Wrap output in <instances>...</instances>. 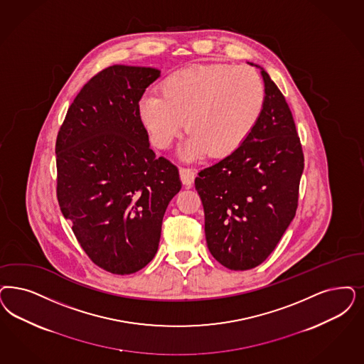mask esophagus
I'll return each mask as SVG.
<instances>
[{"mask_svg": "<svg viewBox=\"0 0 364 364\" xmlns=\"http://www.w3.org/2000/svg\"><path fill=\"white\" fill-rule=\"evenodd\" d=\"M180 178H181V183L187 187H191L195 181V172L189 168H180Z\"/></svg>", "mask_w": 364, "mask_h": 364, "instance_id": "esophagus-1", "label": "esophagus"}]
</instances>
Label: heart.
<instances>
[{"mask_svg": "<svg viewBox=\"0 0 364 364\" xmlns=\"http://www.w3.org/2000/svg\"><path fill=\"white\" fill-rule=\"evenodd\" d=\"M161 95L141 98L139 119L159 149L169 148L186 122L189 133L180 156L187 161L235 151L258 124L264 103V83L247 65L178 70L161 82Z\"/></svg>", "mask_w": 364, "mask_h": 364, "instance_id": "obj_1", "label": "heart"}]
</instances>
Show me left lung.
<instances>
[{
	"label": "left lung",
	"instance_id": "left-lung-1",
	"mask_svg": "<svg viewBox=\"0 0 364 364\" xmlns=\"http://www.w3.org/2000/svg\"><path fill=\"white\" fill-rule=\"evenodd\" d=\"M257 67L264 83L258 124L240 146L195 178L208 250L230 270L252 269L276 249L296 215L304 171L300 138L285 97Z\"/></svg>",
	"mask_w": 364,
	"mask_h": 364
}]
</instances>
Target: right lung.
Returning a JSON list of instances; mask_svg holds the SVG:
<instances>
[{
  "mask_svg": "<svg viewBox=\"0 0 364 364\" xmlns=\"http://www.w3.org/2000/svg\"><path fill=\"white\" fill-rule=\"evenodd\" d=\"M160 70L115 64L91 77L56 138L58 201L90 259L132 274L159 249L164 213L181 189L177 166L156 157L138 102Z\"/></svg>",
  "mask_w": 364,
  "mask_h": 364,
  "instance_id": "obj_1",
  "label": "right lung"
}]
</instances>
